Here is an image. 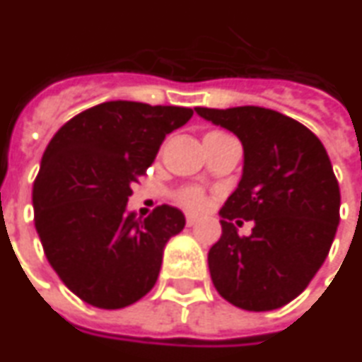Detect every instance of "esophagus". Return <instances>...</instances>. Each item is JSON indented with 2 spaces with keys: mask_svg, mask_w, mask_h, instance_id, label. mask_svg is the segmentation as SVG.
Listing matches in <instances>:
<instances>
[{
  "mask_svg": "<svg viewBox=\"0 0 362 362\" xmlns=\"http://www.w3.org/2000/svg\"><path fill=\"white\" fill-rule=\"evenodd\" d=\"M186 224L189 226V228H192V226L197 224V218L192 216V214H187V216H186Z\"/></svg>",
  "mask_w": 362,
  "mask_h": 362,
  "instance_id": "34e87169",
  "label": "esophagus"
}]
</instances>
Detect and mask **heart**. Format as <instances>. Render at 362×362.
Returning a JSON list of instances; mask_svg holds the SVG:
<instances>
[{
    "label": "heart",
    "instance_id": "obj_1",
    "mask_svg": "<svg viewBox=\"0 0 362 362\" xmlns=\"http://www.w3.org/2000/svg\"><path fill=\"white\" fill-rule=\"evenodd\" d=\"M175 199L178 205L184 206L186 211H192V212L203 211L206 205L205 192H203L201 187H195V186H187L178 189V192L175 193Z\"/></svg>",
    "mask_w": 362,
    "mask_h": 362
}]
</instances>
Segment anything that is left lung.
I'll list each match as a JSON object with an SVG mask.
<instances>
[{"instance_id": "obj_1", "label": "left lung", "mask_w": 362, "mask_h": 362, "mask_svg": "<svg viewBox=\"0 0 362 362\" xmlns=\"http://www.w3.org/2000/svg\"><path fill=\"white\" fill-rule=\"evenodd\" d=\"M235 134L245 163L220 211L222 237L209 250L220 296L272 311L302 294L328 256L340 224V186L321 140L292 117L260 106L195 107ZM255 219L248 238L233 222Z\"/></svg>"}]
</instances>
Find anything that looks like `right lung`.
Instances as JSON below:
<instances>
[{"mask_svg":"<svg viewBox=\"0 0 362 362\" xmlns=\"http://www.w3.org/2000/svg\"><path fill=\"white\" fill-rule=\"evenodd\" d=\"M192 107L112 100L59 129L34 182V224L52 269L83 302L119 310L153 288L163 250L186 218L161 205L148 218L127 212L131 186Z\"/></svg>","mask_w":362,"mask_h":362,"instance_id":"right-lung-1","label":"right lung"}]
</instances>
